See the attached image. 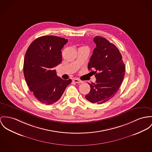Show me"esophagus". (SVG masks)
<instances>
[{"instance_id":"obj_1","label":"esophagus","mask_w":152,"mask_h":152,"mask_svg":"<svg viewBox=\"0 0 152 152\" xmlns=\"http://www.w3.org/2000/svg\"><path fill=\"white\" fill-rule=\"evenodd\" d=\"M73 82H74L75 83H83V81L79 80V79H74L73 80Z\"/></svg>"}]
</instances>
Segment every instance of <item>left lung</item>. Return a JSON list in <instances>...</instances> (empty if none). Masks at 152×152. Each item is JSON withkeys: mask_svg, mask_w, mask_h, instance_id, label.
<instances>
[{"mask_svg": "<svg viewBox=\"0 0 152 152\" xmlns=\"http://www.w3.org/2000/svg\"><path fill=\"white\" fill-rule=\"evenodd\" d=\"M94 42L96 47L88 69L96 70V82L88 83L91 89L85 98L92 103L101 104L117 93L124 77L125 65L118 49L113 43L101 36L95 37Z\"/></svg>", "mask_w": 152, "mask_h": 152, "instance_id": "obj_1", "label": "left lung"}]
</instances>
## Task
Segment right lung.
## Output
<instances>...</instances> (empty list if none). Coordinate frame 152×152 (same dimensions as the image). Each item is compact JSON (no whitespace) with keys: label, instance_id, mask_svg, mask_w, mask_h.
Masks as SVG:
<instances>
[{"label":"right lung","instance_id":"add662e5","mask_svg":"<svg viewBox=\"0 0 152 152\" xmlns=\"http://www.w3.org/2000/svg\"><path fill=\"white\" fill-rule=\"evenodd\" d=\"M68 39L56 36L37 38L26 50L23 75L29 89L41 103L51 105L58 101L72 80H63L54 68L62 61L61 49Z\"/></svg>","mask_w":152,"mask_h":152}]
</instances>
